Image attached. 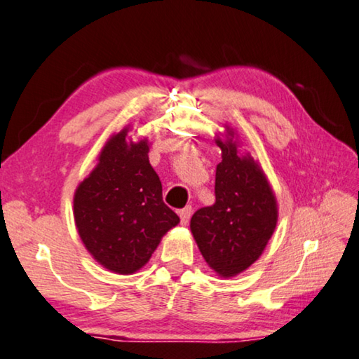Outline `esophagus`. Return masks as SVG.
<instances>
[{"instance_id":"esophagus-1","label":"esophagus","mask_w":359,"mask_h":359,"mask_svg":"<svg viewBox=\"0 0 359 359\" xmlns=\"http://www.w3.org/2000/svg\"><path fill=\"white\" fill-rule=\"evenodd\" d=\"M179 215H180V224L182 225L189 224V220L191 217V206H187L184 209H180L179 210Z\"/></svg>"}]
</instances>
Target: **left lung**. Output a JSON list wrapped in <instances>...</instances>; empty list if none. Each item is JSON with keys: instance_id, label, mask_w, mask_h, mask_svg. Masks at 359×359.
<instances>
[{"instance_id": "8db88e82", "label": "left lung", "mask_w": 359, "mask_h": 359, "mask_svg": "<svg viewBox=\"0 0 359 359\" xmlns=\"http://www.w3.org/2000/svg\"><path fill=\"white\" fill-rule=\"evenodd\" d=\"M217 139L222 161L215 169V203L198 209L190 220L204 260L219 276L231 278L257 260L275 231L278 204L264 170L238 153L233 129Z\"/></svg>"}]
</instances>
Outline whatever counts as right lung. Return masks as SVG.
I'll return each mask as SVG.
<instances>
[{
    "label": "right lung",
    "instance_id": "add662e5",
    "mask_svg": "<svg viewBox=\"0 0 359 359\" xmlns=\"http://www.w3.org/2000/svg\"><path fill=\"white\" fill-rule=\"evenodd\" d=\"M128 130L124 128L108 139L97 166L73 198L84 248L119 275L140 270L161 238L180 222L163 201L161 180L149 161V140L128 142Z\"/></svg>",
    "mask_w": 359,
    "mask_h": 359
}]
</instances>
